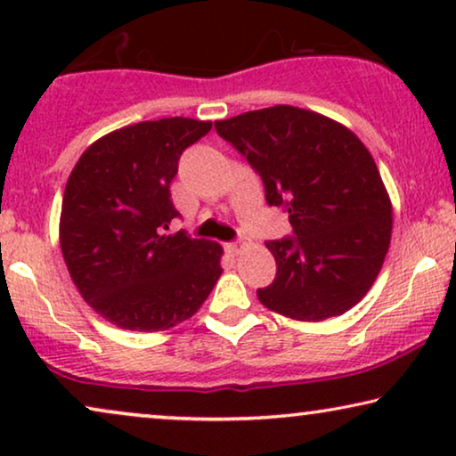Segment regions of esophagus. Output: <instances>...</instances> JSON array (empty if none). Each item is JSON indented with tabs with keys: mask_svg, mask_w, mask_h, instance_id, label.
Returning a JSON list of instances; mask_svg holds the SVG:
<instances>
[{
	"mask_svg": "<svg viewBox=\"0 0 456 456\" xmlns=\"http://www.w3.org/2000/svg\"><path fill=\"white\" fill-rule=\"evenodd\" d=\"M242 247H245V240H242V239L234 240V242H226V251H228L230 255H239Z\"/></svg>",
	"mask_w": 456,
	"mask_h": 456,
	"instance_id": "obj_1",
	"label": "esophagus"
}]
</instances>
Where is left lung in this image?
<instances>
[{"instance_id":"left-lung-1","label":"left lung","mask_w":456,"mask_h":456,"mask_svg":"<svg viewBox=\"0 0 456 456\" xmlns=\"http://www.w3.org/2000/svg\"><path fill=\"white\" fill-rule=\"evenodd\" d=\"M282 205L295 236L267 240L278 272L257 290L264 307L322 322L354 307L376 282L392 236V201L376 161L345 124L317 111L273 105L217 120Z\"/></svg>"}]
</instances>
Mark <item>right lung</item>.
I'll return each mask as SVG.
<instances>
[{
    "label": "right lung",
    "instance_id": "add662e5",
    "mask_svg": "<svg viewBox=\"0 0 456 456\" xmlns=\"http://www.w3.org/2000/svg\"><path fill=\"white\" fill-rule=\"evenodd\" d=\"M209 130L183 116L130 124L91 142L68 176L61 255L80 297L118 328H174L222 276V245L166 232L180 155Z\"/></svg>",
    "mask_w": 456,
    "mask_h": 456
}]
</instances>
